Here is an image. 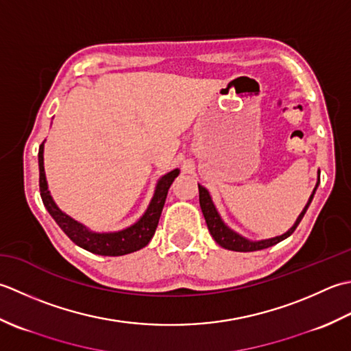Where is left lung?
<instances>
[{"label":"left lung","mask_w":351,"mask_h":351,"mask_svg":"<svg viewBox=\"0 0 351 351\" xmlns=\"http://www.w3.org/2000/svg\"><path fill=\"white\" fill-rule=\"evenodd\" d=\"M318 183H319V180H318ZM318 183H317V186H318ZM315 191H317V188L313 189V192H315ZM198 192H199V206H202V212H203V215H204L206 224H207V228H209L212 238L217 241V244H219L223 248L232 250V252H257V250L268 248V247L276 245L280 241L286 239V238H288V236H291L292 233H294V230L297 228V226L300 224V221L303 219L304 213L307 210V207H309L312 198H313V194H312L311 198H309V203L306 204L304 210L300 213L298 219L295 221V224L291 227V230H288L285 234L277 236V238H273V239L252 242V241H248L245 238H242V236H239L238 233L232 232L230 228H228L223 223V221H221L218 212L215 209V206H213V203H212L209 192H207L202 184H198Z\"/></svg>","instance_id":"8db88e82"}]
</instances>
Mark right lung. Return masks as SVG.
<instances>
[{"label": "right lung", "mask_w": 351, "mask_h": 351, "mask_svg": "<svg viewBox=\"0 0 351 351\" xmlns=\"http://www.w3.org/2000/svg\"><path fill=\"white\" fill-rule=\"evenodd\" d=\"M39 191L42 202H44L47 210L49 215L54 218V221L62 228L68 238L82 247L88 250L90 253L101 254V256H123L138 250L144 248L149 239L153 238V234L159 224V218L165 204V199L168 195V189L171 183L174 182V178L178 176V169L171 171L167 176H163L154 192V197L149 203L145 215L142 217L134 226L125 228L117 233H92L88 228L78 224L77 221L65 215L59 207L53 202L51 195L48 192L45 171H44V142L39 147Z\"/></svg>", "instance_id": "right-lung-1"}]
</instances>
